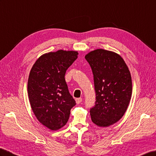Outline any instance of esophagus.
<instances>
[{
    "mask_svg": "<svg viewBox=\"0 0 156 156\" xmlns=\"http://www.w3.org/2000/svg\"><path fill=\"white\" fill-rule=\"evenodd\" d=\"M76 103L77 104H80L81 102L83 101V99H82V98H76Z\"/></svg>",
    "mask_w": 156,
    "mask_h": 156,
    "instance_id": "1",
    "label": "esophagus"
}]
</instances>
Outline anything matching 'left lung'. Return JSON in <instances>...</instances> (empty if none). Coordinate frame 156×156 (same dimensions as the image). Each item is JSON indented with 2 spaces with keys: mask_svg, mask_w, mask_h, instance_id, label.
<instances>
[{
  "mask_svg": "<svg viewBox=\"0 0 156 156\" xmlns=\"http://www.w3.org/2000/svg\"><path fill=\"white\" fill-rule=\"evenodd\" d=\"M85 59L92 69L96 94L90 108L93 122L107 127L123 116L130 102L132 85L130 71L124 59L115 52L98 49Z\"/></svg>",
  "mask_w": 156,
  "mask_h": 156,
  "instance_id": "left-lung-1",
  "label": "left lung"
}]
</instances>
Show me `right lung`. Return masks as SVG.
Masks as SVG:
<instances>
[{"label":"right lung","instance_id":"obj_1","mask_svg":"<svg viewBox=\"0 0 156 156\" xmlns=\"http://www.w3.org/2000/svg\"><path fill=\"white\" fill-rule=\"evenodd\" d=\"M78 52L58 50L44 54L30 71L28 93L34 115L45 126L56 130L66 125L76 105L65 79Z\"/></svg>","mask_w":156,"mask_h":156}]
</instances>
